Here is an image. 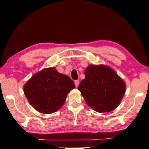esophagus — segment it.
<instances>
[{
    "label": "esophagus",
    "instance_id": "34e87169",
    "mask_svg": "<svg viewBox=\"0 0 149 149\" xmlns=\"http://www.w3.org/2000/svg\"><path fill=\"white\" fill-rule=\"evenodd\" d=\"M74 83H75V87H78V85H79V80H75Z\"/></svg>",
    "mask_w": 149,
    "mask_h": 149
}]
</instances>
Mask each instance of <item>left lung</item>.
I'll use <instances>...</instances> for the list:
<instances>
[{
  "label": "left lung",
  "mask_w": 149,
  "mask_h": 149,
  "mask_svg": "<svg viewBox=\"0 0 149 149\" xmlns=\"http://www.w3.org/2000/svg\"><path fill=\"white\" fill-rule=\"evenodd\" d=\"M85 75L77 89L87 104L100 113L114 110L125 93L123 80L114 70L103 65H89Z\"/></svg>",
  "instance_id": "obj_1"
}]
</instances>
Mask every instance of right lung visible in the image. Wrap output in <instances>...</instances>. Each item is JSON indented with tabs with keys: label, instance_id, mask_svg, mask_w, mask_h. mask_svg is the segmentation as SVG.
Instances as JSON below:
<instances>
[{
	"label": "right lung",
	"instance_id": "obj_1",
	"mask_svg": "<svg viewBox=\"0 0 149 149\" xmlns=\"http://www.w3.org/2000/svg\"><path fill=\"white\" fill-rule=\"evenodd\" d=\"M75 87L67 75L54 68L35 74L24 85V93L31 105L38 112L52 114L62 107L67 95Z\"/></svg>",
	"mask_w": 149,
	"mask_h": 149
}]
</instances>
